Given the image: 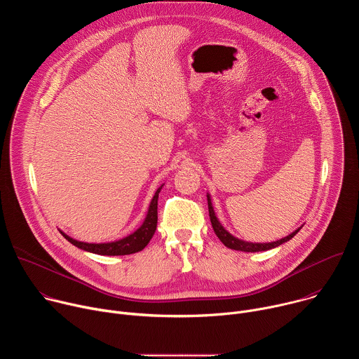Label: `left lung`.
Instances as JSON below:
<instances>
[{
  "label": "left lung",
  "mask_w": 359,
  "mask_h": 359,
  "mask_svg": "<svg viewBox=\"0 0 359 359\" xmlns=\"http://www.w3.org/2000/svg\"><path fill=\"white\" fill-rule=\"evenodd\" d=\"M208 203H209V216H210V222H212V226H213V230L216 233V236L220 238V241L231 248V250H237V251H247V252H255V251H267L270 248H274V247H278L280 244L291 240L299 230L297 229L295 231H292L291 234H288L287 237L281 238V240H277V241H273V243H248V241H243V240H238L234 236H231L222 224L220 222L217 220L216 215H215V210H213V206H212V200H210V196L208 194Z\"/></svg>",
  "instance_id": "1"
}]
</instances>
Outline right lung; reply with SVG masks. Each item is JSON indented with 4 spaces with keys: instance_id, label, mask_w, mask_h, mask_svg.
Masks as SVG:
<instances>
[{
    "instance_id": "right-lung-1",
    "label": "right lung",
    "mask_w": 359,
    "mask_h": 359,
    "mask_svg": "<svg viewBox=\"0 0 359 359\" xmlns=\"http://www.w3.org/2000/svg\"><path fill=\"white\" fill-rule=\"evenodd\" d=\"M162 190V186L156 190L155 196H153L150 206L146 215V219L143 222V224L132 234H129L125 238H121L118 241H112V243H83V241H78L71 238L69 236H67L65 233L61 231V234L75 247L93 252V254H100V255H126V254H133L137 251H142L147 243L150 241V238L153 237L156 231V226H158V197L159 193Z\"/></svg>"
}]
</instances>
